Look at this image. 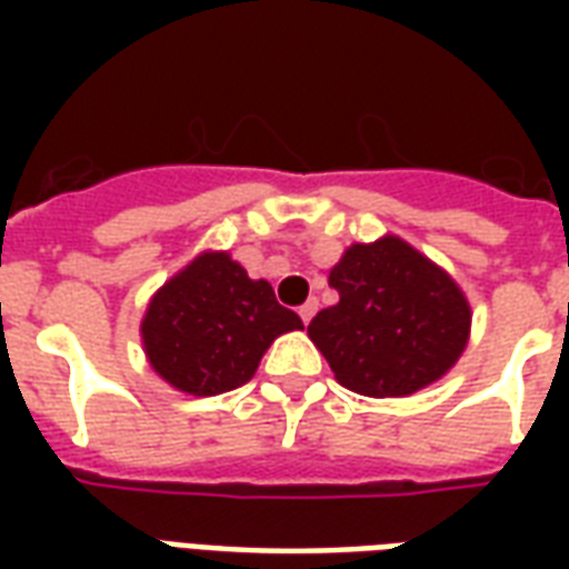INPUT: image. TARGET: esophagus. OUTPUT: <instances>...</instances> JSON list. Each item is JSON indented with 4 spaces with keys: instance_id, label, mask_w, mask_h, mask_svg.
<instances>
[{
    "instance_id": "1",
    "label": "esophagus",
    "mask_w": 569,
    "mask_h": 569,
    "mask_svg": "<svg viewBox=\"0 0 569 569\" xmlns=\"http://www.w3.org/2000/svg\"><path fill=\"white\" fill-rule=\"evenodd\" d=\"M313 313H317V298H310V301H305V305L298 308V317H301L305 322L313 320Z\"/></svg>"
}]
</instances>
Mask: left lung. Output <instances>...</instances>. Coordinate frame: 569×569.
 <instances>
[{"mask_svg": "<svg viewBox=\"0 0 569 569\" xmlns=\"http://www.w3.org/2000/svg\"><path fill=\"white\" fill-rule=\"evenodd\" d=\"M329 286L338 305L320 310L308 335L347 390L408 396L463 353L472 320L463 292L399 237L347 249Z\"/></svg>", "mask_w": 569, "mask_h": 569, "instance_id": "left-lung-1", "label": "left lung"}]
</instances>
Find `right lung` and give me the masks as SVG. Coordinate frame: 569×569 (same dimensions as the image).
<instances>
[{"mask_svg": "<svg viewBox=\"0 0 569 569\" xmlns=\"http://www.w3.org/2000/svg\"><path fill=\"white\" fill-rule=\"evenodd\" d=\"M301 326L268 280H249L228 252H207L151 298L142 345L176 390L216 396L247 383L273 338Z\"/></svg>", "mask_w": 569, "mask_h": 569, "instance_id": "add662e5", "label": "right lung"}]
</instances>
